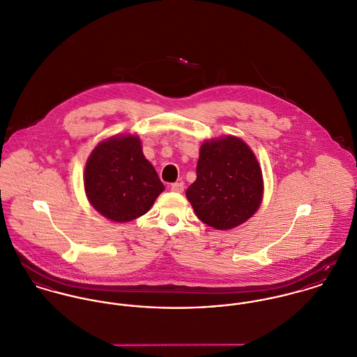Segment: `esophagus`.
Returning a JSON list of instances; mask_svg holds the SVG:
<instances>
[{
	"label": "esophagus",
	"mask_w": 357,
	"mask_h": 357,
	"mask_svg": "<svg viewBox=\"0 0 357 357\" xmlns=\"http://www.w3.org/2000/svg\"><path fill=\"white\" fill-rule=\"evenodd\" d=\"M170 190L173 191V192H177V194H181L183 191H184V183L183 181H178V183H174V184H172V187H170Z\"/></svg>",
	"instance_id": "obj_1"
}]
</instances>
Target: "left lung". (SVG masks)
Segmentation results:
<instances>
[{"instance_id":"1","label":"left lung","mask_w":357,"mask_h":357,"mask_svg":"<svg viewBox=\"0 0 357 357\" xmlns=\"http://www.w3.org/2000/svg\"><path fill=\"white\" fill-rule=\"evenodd\" d=\"M185 195L206 225L218 230L241 225L257 213L263 196L261 169L255 154L236 136L204 142L196 180Z\"/></svg>"}]
</instances>
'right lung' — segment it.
Instances as JSON below:
<instances>
[{"label": "right lung", "mask_w": 357, "mask_h": 357, "mask_svg": "<svg viewBox=\"0 0 357 357\" xmlns=\"http://www.w3.org/2000/svg\"><path fill=\"white\" fill-rule=\"evenodd\" d=\"M84 190L91 206L114 222H130L146 214L165 190L154 166L135 135L100 142L84 169Z\"/></svg>", "instance_id": "add662e5"}]
</instances>
